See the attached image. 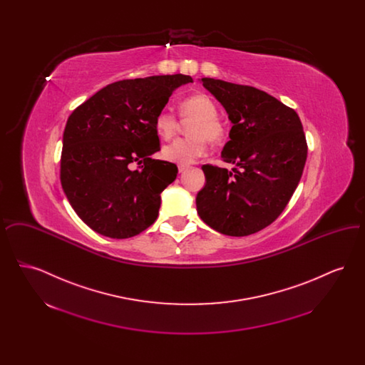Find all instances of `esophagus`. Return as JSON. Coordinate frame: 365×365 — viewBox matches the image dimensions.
I'll list each match as a JSON object with an SVG mask.
<instances>
[{"label":"esophagus","mask_w":365,"mask_h":365,"mask_svg":"<svg viewBox=\"0 0 365 365\" xmlns=\"http://www.w3.org/2000/svg\"><path fill=\"white\" fill-rule=\"evenodd\" d=\"M178 170H179V173L182 174V173L186 170V167H185V165H178Z\"/></svg>","instance_id":"obj_1"}]
</instances>
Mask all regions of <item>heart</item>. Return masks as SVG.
<instances>
[{"mask_svg": "<svg viewBox=\"0 0 365 365\" xmlns=\"http://www.w3.org/2000/svg\"><path fill=\"white\" fill-rule=\"evenodd\" d=\"M180 113L191 123L189 138H178L164 146L163 156L180 165H189L205 155L208 139L217 142L225 135V125L219 120L217 106L204 93H195L180 103ZM178 119L170 109H161L155 118V130L163 139L174 137L178 131Z\"/></svg>", "mask_w": 365, "mask_h": 365, "instance_id": "heart-1", "label": "heart"}]
</instances>
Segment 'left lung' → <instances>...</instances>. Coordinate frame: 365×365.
<instances>
[{"mask_svg": "<svg viewBox=\"0 0 365 365\" xmlns=\"http://www.w3.org/2000/svg\"><path fill=\"white\" fill-rule=\"evenodd\" d=\"M200 82L232 123L222 158L235 168L202 165L197 212L220 234H255L278 217L298 186L308 153L302 124L294 109L256 87L213 78Z\"/></svg>", "mask_w": 365, "mask_h": 365, "instance_id": "1", "label": "left lung"}]
</instances>
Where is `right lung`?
<instances>
[{
	"label": "right lung",
	"instance_id": "right-lung-1",
	"mask_svg": "<svg viewBox=\"0 0 365 365\" xmlns=\"http://www.w3.org/2000/svg\"><path fill=\"white\" fill-rule=\"evenodd\" d=\"M189 75H156L108 85L71 113L63 135L61 186L76 215L96 232L130 238L152 226L161 192L178 167L153 160L155 118ZM134 162L140 170H131Z\"/></svg>",
	"mask_w": 365,
	"mask_h": 365
}]
</instances>
